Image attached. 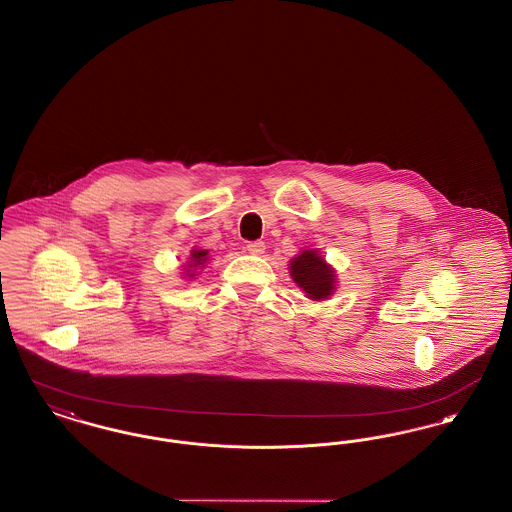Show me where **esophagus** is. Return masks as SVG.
<instances>
[{"mask_svg":"<svg viewBox=\"0 0 512 512\" xmlns=\"http://www.w3.org/2000/svg\"><path fill=\"white\" fill-rule=\"evenodd\" d=\"M247 251H249L251 255H261V253H265V241H249V243H247Z\"/></svg>","mask_w":512,"mask_h":512,"instance_id":"1","label":"esophagus"}]
</instances>
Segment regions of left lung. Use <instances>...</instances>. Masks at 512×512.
I'll use <instances>...</instances> for the list:
<instances>
[{
	"instance_id": "obj_1",
	"label": "left lung",
	"mask_w": 512,
	"mask_h": 512,
	"mask_svg": "<svg viewBox=\"0 0 512 512\" xmlns=\"http://www.w3.org/2000/svg\"><path fill=\"white\" fill-rule=\"evenodd\" d=\"M290 274L309 300H329L336 276L331 265L315 249H305L290 261Z\"/></svg>"
}]
</instances>
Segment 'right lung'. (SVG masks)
Instances as JSON below:
<instances>
[{
	"label": "right lung",
	"instance_id": "add662e5",
	"mask_svg": "<svg viewBox=\"0 0 512 512\" xmlns=\"http://www.w3.org/2000/svg\"><path fill=\"white\" fill-rule=\"evenodd\" d=\"M207 261H209V251H205V249H193V251H191V257H189V261H187V269H185L187 278H193L195 271L201 269V267H205Z\"/></svg>",
	"mask_w": 512,
	"mask_h": 512
}]
</instances>
